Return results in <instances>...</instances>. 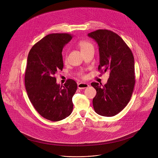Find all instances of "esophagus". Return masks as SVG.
Returning a JSON list of instances; mask_svg holds the SVG:
<instances>
[{
  "label": "esophagus",
  "mask_w": 158,
  "mask_h": 158,
  "mask_svg": "<svg viewBox=\"0 0 158 158\" xmlns=\"http://www.w3.org/2000/svg\"><path fill=\"white\" fill-rule=\"evenodd\" d=\"M89 85L88 83H80L79 84H78V88L80 89H85L88 87H89Z\"/></svg>",
  "instance_id": "34e87169"
}]
</instances>
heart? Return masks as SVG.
Segmentation results:
<instances>
[{
	"label": "heart",
	"instance_id": "b5f03b06",
	"mask_svg": "<svg viewBox=\"0 0 158 158\" xmlns=\"http://www.w3.org/2000/svg\"><path fill=\"white\" fill-rule=\"evenodd\" d=\"M78 46L81 51V52H84V51H86L89 48H94V45L93 44L88 41H85V40H83V41H81L78 43ZM67 58H68V56H67V55L66 54L64 55V61H67Z\"/></svg>",
	"mask_w": 158,
	"mask_h": 158
}]
</instances>
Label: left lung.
<instances>
[{"instance_id": "obj_1", "label": "left lung", "mask_w": 158, "mask_h": 158, "mask_svg": "<svg viewBox=\"0 0 158 158\" xmlns=\"http://www.w3.org/2000/svg\"><path fill=\"white\" fill-rule=\"evenodd\" d=\"M98 45V70H108L110 77L102 87L93 82L97 91L93 107L98 114L112 117L123 110L130 102L135 85V60L129 47L117 34L108 30H97L88 33Z\"/></svg>"}]
</instances>
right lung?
I'll use <instances>...</instances> for the list:
<instances>
[{"label":"right lung","mask_w":158,"mask_h":158,"mask_svg":"<svg viewBox=\"0 0 158 158\" xmlns=\"http://www.w3.org/2000/svg\"><path fill=\"white\" fill-rule=\"evenodd\" d=\"M72 37L68 33L49 34L32 47L27 58L25 86L28 97L38 113L53 122L66 118L73 110L77 83L68 79L60 86L55 77L63 70V48Z\"/></svg>","instance_id":"add662e5"}]
</instances>
